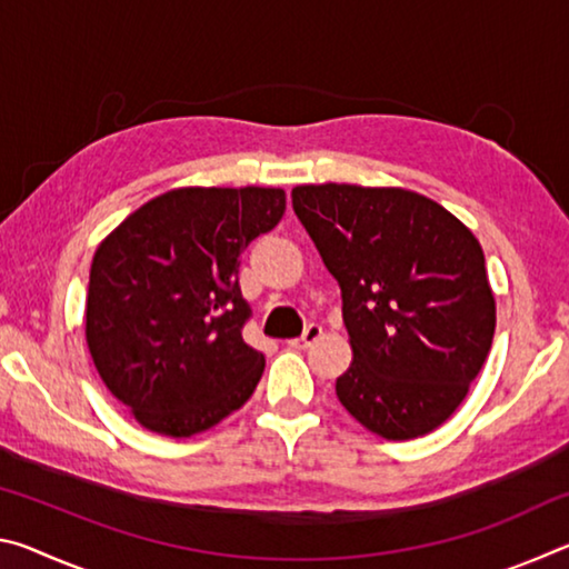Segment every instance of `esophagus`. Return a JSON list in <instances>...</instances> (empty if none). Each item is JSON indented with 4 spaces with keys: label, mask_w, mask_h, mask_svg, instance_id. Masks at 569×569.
I'll return each instance as SVG.
<instances>
[{
    "label": "esophagus",
    "mask_w": 569,
    "mask_h": 569,
    "mask_svg": "<svg viewBox=\"0 0 569 569\" xmlns=\"http://www.w3.org/2000/svg\"><path fill=\"white\" fill-rule=\"evenodd\" d=\"M321 333H323V329H321L319 323H308L306 329H303V333H301V339L288 341V346H293V349H308V346H311L313 341L321 339Z\"/></svg>",
    "instance_id": "1"
}]
</instances>
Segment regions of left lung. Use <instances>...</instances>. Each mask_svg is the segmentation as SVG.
Returning a JSON list of instances; mask_svg holds the SVG:
<instances>
[{
    "mask_svg": "<svg viewBox=\"0 0 569 569\" xmlns=\"http://www.w3.org/2000/svg\"><path fill=\"white\" fill-rule=\"evenodd\" d=\"M293 210L339 281L353 361L336 397L383 439H417L465 401L492 346L485 253L435 200L403 188L298 186Z\"/></svg>",
    "mask_w": 569,
    "mask_h": 569,
    "instance_id": "left-lung-1",
    "label": "left lung"
}]
</instances>
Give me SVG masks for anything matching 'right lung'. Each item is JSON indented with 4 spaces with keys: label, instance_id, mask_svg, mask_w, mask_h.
Wrapping results in <instances>:
<instances>
[{
    "label": "right lung",
    "instance_id": "1",
    "mask_svg": "<svg viewBox=\"0 0 569 569\" xmlns=\"http://www.w3.org/2000/svg\"><path fill=\"white\" fill-rule=\"evenodd\" d=\"M283 210L281 188H178L94 250L84 336L104 387L146 429L198 435L256 391L266 359L243 341L238 266Z\"/></svg>",
    "mask_w": 569,
    "mask_h": 569
}]
</instances>
